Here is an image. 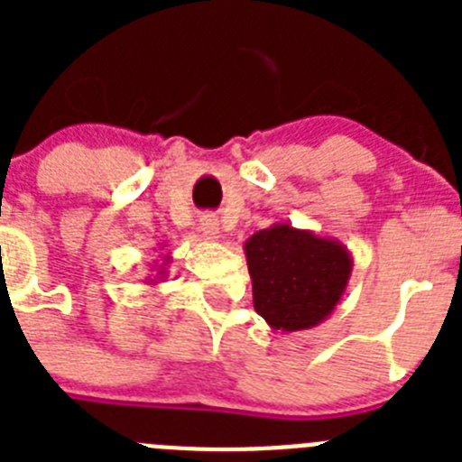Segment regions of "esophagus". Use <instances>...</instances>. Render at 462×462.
I'll return each instance as SVG.
<instances>
[{
  "label": "esophagus",
  "instance_id": "34e87169",
  "mask_svg": "<svg viewBox=\"0 0 462 462\" xmlns=\"http://www.w3.org/2000/svg\"><path fill=\"white\" fill-rule=\"evenodd\" d=\"M201 231L206 238L215 240L219 238V219L215 215H203L201 217Z\"/></svg>",
  "mask_w": 462,
  "mask_h": 462
}]
</instances>
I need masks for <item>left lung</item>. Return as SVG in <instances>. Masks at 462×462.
<instances>
[{
  "instance_id": "left-lung-1",
  "label": "left lung",
  "mask_w": 462,
  "mask_h": 462,
  "mask_svg": "<svg viewBox=\"0 0 462 462\" xmlns=\"http://www.w3.org/2000/svg\"><path fill=\"white\" fill-rule=\"evenodd\" d=\"M254 310L282 333L308 330L333 314L352 277V252L336 238L277 222L245 243Z\"/></svg>"
}]
</instances>
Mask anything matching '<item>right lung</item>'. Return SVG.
Masks as SVG:
<instances>
[{
	"label": "right lung",
	"mask_w": 462,
	"mask_h": 462,
	"mask_svg": "<svg viewBox=\"0 0 462 462\" xmlns=\"http://www.w3.org/2000/svg\"><path fill=\"white\" fill-rule=\"evenodd\" d=\"M171 263V256L166 254L164 256V263H162V266H154L152 271L157 273V275L154 277H148V280H145V284H148V287H154V284H159V282H164L166 280V266H169Z\"/></svg>",
	"instance_id": "obj_1"
}]
</instances>
